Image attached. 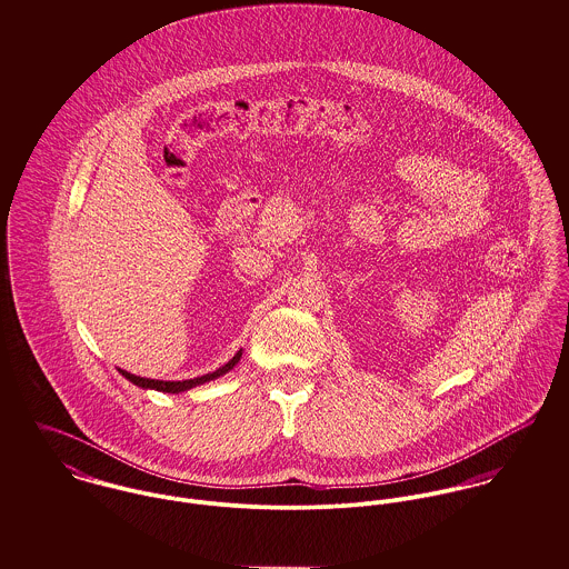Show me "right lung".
Here are the masks:
<instances>
[{
	"mask_svg": "<svg viewBox=\"0 0 569 569\" xmlns=\"http://www.w3.org/2000/svg\"><path fill=\"white\" fill-rule=\"evenodd\" d=\"M240 358H242V349L224 365V367H220V369H216L213 373H207V376H200V378L193 379H183V381H163V379H148V378H139V376H132V373H128V371H122L120 369V373L128 379V381H132L134 386H139V388H143V390H159V392H172V395H179V392H186V390H190V388H196V386H200V383H207V381H211V379L222 378V376H227L238 362H240Z\"/></svg>",
	"mask_w": 569,
	"mask_h": 569,
	"instance_id": "right-lung-1",
	"label": "right lung"
}]
</instances>
